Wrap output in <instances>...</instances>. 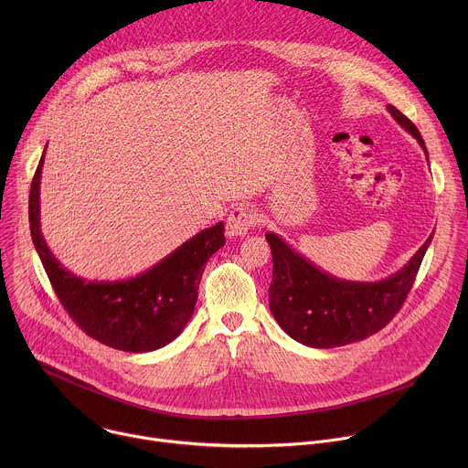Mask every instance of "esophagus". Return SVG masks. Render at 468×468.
<instances>
[{
  "label": "esophagus",
  "mask_w": 468,
  "mask_h": 468,
  "mask_svg": "<svg viewBox=\"0 0 468 468\" xmlns=\"http://www.w3.org/2000/svg\"><path fill=\"white\" fill-rule=\"evenodd\" d=\"M255 222H257V215L250 206H237L229 213L226 228L231 237H242L253 228Z\"/></svg>",
  "instance_id": "obj_1"
}]
</instances>
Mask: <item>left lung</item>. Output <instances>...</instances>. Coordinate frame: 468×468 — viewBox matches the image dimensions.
<instances>
[{"instance_id": "1", "label": "left lung", "mask_w": 468, "mask_h": 468, "mask_svg": "<svg viewBox=\"0 0 468 468\" xmlns=\"http://www.w3.org/2000/svg\"><path fill=\"white\" fill-rule=\"evenodd\" d=\"M387 109L426 152L417 125L394 105ZM431 239L433 233L394 276L359 283L322 272L282 237L266 233L274 261L269 289L271 311L287 335L311 348H335L363 341L383 329L404 305Z\"/></svg>"}]
</instances>
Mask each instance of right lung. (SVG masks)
<instances>
[{"instance_id": "right-lung-1", "label": "right lung", "mask_w": 468, "mask_h": 468, "mask_svg": "<svg viewBox=\"0 0 468 468\" xmlns=\"http://www.w3.org/2000/svg\"><path fill=\"white\" fill-rule=\"evenodd\" d=\"M37 166L29 190L33 244L62 307L89 337L114 350L143 354L172 343L194 313L204 266L224 242V222L183 242L176 251L137 278L87 282L55 259L40 231V174Z\"/></svg>"}]
</instances>
